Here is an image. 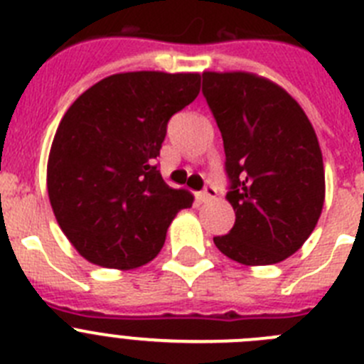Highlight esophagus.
<instances>
[{
	"mask_svg": "<svg viewBox=\"0 0 364 364\" xmlns=\"http://www.w3.org/2000/svg\"><path fill=\"white\" fill-rule=\"evenodd\" d=\"M215 194H218V190H215L212 185H208V186H205V190H203V192H199L198 199L201 203H206V201H210V199H214Z\"/></svg>",
	"mask_w": 364,
	"mask_h": 364,
	"instance_id": "esophagus-1",
	"label": "esophagus"
}]
</instances>
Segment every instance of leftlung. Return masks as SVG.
<instances>
[{"label": "left lung", "mask_w": 364, "mask_h": 364, "mask_svg": "<svg viewBox=\"0 0 364 364\" xmlns=\"http://www.w3.org/2000/svg\"><path fill=\"white\" fill-rule=\"evenodd\" d=\"M203 94L221 130L228 203L235 223L214 237L221 254L247 267L296 254L325 203V166L304 110L274 81L252 72H203Z\"/></svg>", "instance_id": "8db88e82"}]
</instances>
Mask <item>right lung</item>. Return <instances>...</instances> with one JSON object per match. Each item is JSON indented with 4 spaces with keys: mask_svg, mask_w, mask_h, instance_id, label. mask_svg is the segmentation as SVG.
Segmentation results:
<instances>
[{
    "mask_svg": "<svg viewBox=\"0 0 364 364\" xmlns=\"http://www.w3.org/2000/svg\"><path fill=\"white\" fill-rule=\"evenodd\" d=\"M199 88L198 72H121L68 107L48 154L47 190L58 225L87 261L143 267L192 206V194L166 185L154 159L168 119Z\"/></svg>",
    "mask_w": 364,
    "mask_h": 364,
    "instance_id": "add662e5",
    "label": "right lung"
}]
</instances>
